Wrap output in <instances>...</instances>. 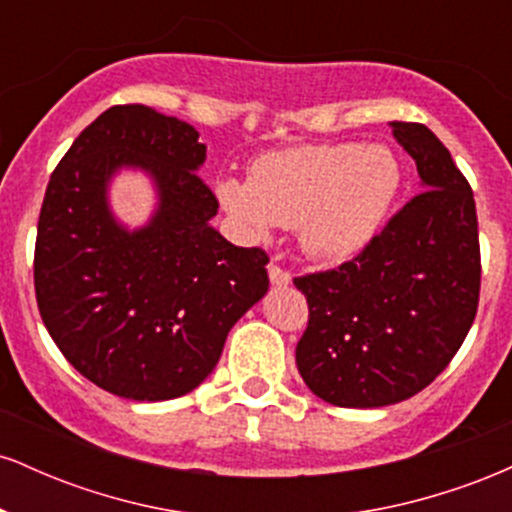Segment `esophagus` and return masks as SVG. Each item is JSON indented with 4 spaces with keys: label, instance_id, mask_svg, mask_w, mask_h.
<instances>
[{
    "label": "esophagus",
    "instance_id": "1",
    "mask_svg": "<svg viewBox=\"0 0 512 512\" xmlns=\"http://www.w3.org/2000/svg\"><path fill=\"white\" fill-rule=\"evenodd\" d=\"M269 281H272L274 286H289L291 284V272L289 269L279 267L276 262H269Z\"/></svg>",
    "mask_w": 512,
    "mask_h": 512
}]
</instances>
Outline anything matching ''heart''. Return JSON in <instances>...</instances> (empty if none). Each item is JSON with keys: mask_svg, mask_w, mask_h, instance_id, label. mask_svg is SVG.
I'll use <instances>...</instances> for the list:
<instances>
[{"mask_svg": "<svg viewBox=\"0 0 512 512\" xmlns=\"http://www.w3.org/2000/svg\"><path fill=\"white\" fill-rule=\"evenodd\" d=\"M399 185L402 170L387 146L305 144L255 158L248 180L221 178L214 190L245 238L298 228L305 255L342 262L373 240Z\"/></svg>", "mask_w": 512, "mask_h": 512, "instance_id": "b5f03b06", "label": "heart"}]
</instances>
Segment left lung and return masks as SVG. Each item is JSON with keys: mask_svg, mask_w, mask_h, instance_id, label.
<instances>
[{"mask_svg": "<svg viewBox=\"0 0 512 512\" xmlns=\"http://www.w3.org/2000/svg\"><path fill=\"white\" fill-rule=\"evenodd\" d=\"M421 192L354 260L293 279L308 301L298 373L334 407L414 397L457 354L479 305L481 255L472 187L426 125L392 122Z\"/></svg>", "mask_w": 512, "mask_h": 512, "instance_id": "1", "label": "left lung"}]
</instances>
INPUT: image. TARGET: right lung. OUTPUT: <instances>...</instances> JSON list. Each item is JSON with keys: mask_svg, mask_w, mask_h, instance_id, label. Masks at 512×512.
<instances>
[{"mask_svg": "<svg viewBox=\"0 0 512 512\" xmlns=\"http://www.w3.org/2000/svg\"><path fill=\"white\" fill-rule=\"evenodd\" d=\"M199 132L146 105H113L50 175L35 238V298L50 337L93 385L137 402L187 395L269 289L267 252L236 248L197 170ZM120 167L152 175L159 207L127 232L107 204Z\"/></svg>", "mask_w": 512, "mask_h": 512, "instance_id": "add662e5", "label": "right lung"}]
</instances>
